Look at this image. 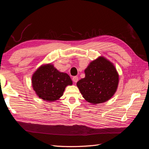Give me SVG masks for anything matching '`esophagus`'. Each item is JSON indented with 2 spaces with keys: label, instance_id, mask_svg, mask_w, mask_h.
I'll list each match as a JSON object with an SVG mask.
<instances>
[{
  "label": "esophagus",
  "instance_id": "esophagus-1",
  "mask_svg": "<svg viewBox=\"0 0 149 149\" xmlns=\"http://www.w3.org/2000/svg\"><path fill=\"white\" fill-rule=\"evenodd\" d=\"M72 80H73L74 82L76 83L79 80V77H77V76H74V77H72Z\"/></svg>",
  "mask_w": 149,
  "mask_h": 149
}]
</instances>
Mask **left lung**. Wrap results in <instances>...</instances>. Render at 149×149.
<instances>
[{"label":"left lung","mask_w":149,"mask_h":149,"mask_svg":"<svg viewBox=\"0 0 149 149\" xmlns=\"http://www.w3.org/2000/svg\"><path fill=\"white\" fill-rule=\"evenodd\" d=\"M86 77L77 83L82 97L88 102L97 104L109 100L116 93L118 74L113 63L104 57L90 63L85 70Z\"/></svg>","instance_id":"obj_1"}]
</instances>
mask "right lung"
I'll return each mask as SVG.
<instances>
[{
	"instance_id": "add662e5",
	"label": "right lung",
	"mask_w": 149,
	"mask_h": 149,
	"mask_svg": "<svg viewBox=\"0 0 149 149\" xmlns=\"http://www.w3.org/2000/svg\"><path fill=\"white\" fill-rule=\"evenodd\" d=\"M33 89L45 101L54 102L62 96L67 86L72 85L69 75L57 70L53 65L40 66L32 77Z\"/></svg>"
}]
</instances>
